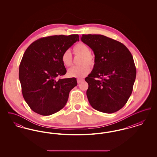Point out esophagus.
<instances>
[{
    "instance_id": "esophagus-1",
    "label": "esophagus",
    "mask_w": 157,
    "mask_h": 157,
    "mask_svg": "<svg viewBox=\"0 0 157 157\" xmlns=\"http://www.w3.org/2000/svg\"><path fill=\"white\" fill-rule=\"evenodd\" d=\"M83 81V79H77V82H78V84H79L80 83H81Z\"/></svg>"
}]
</instances>
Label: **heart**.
<instances>
[{"label": "heart", "instance_id": "obj_1", "mask_svg": "<svg viewBox=\"0 0 157 157\" xmlns=\"http://www.w3.org/2000/svg\"><path fill=\"white\" fill-rule=\"evenodd\" d=\"M73 53L75 56H80L78 67H74L67 71V75L71 77L81 78L88 75L90 71V67L95 64L94 56L90 53V47L83 43L79 42L75 45L73 48ZM61 60L65 67H70L73 63L72 54L69 50L62 53Z\"/></svg>", "mask_w": 157, "mask_h": 157}]
</instances>
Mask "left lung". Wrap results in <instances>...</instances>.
Returning a JSON list of instances; mask_svg holds the SVG:
<instances>
[{
    "instance_id": "obj_1",
    "label": "left lung",
    "mask_w": 157,
    "mask_h": 157,
    "mask_svg": "<svg viewBox=\"0 0 157 157\" xmlns=\"http://www.w3.org/2000/svg\"><path fill=\"white\" fill-rule=\"evenodd\" d=\"M81 40L95 54L92 71L85 79L90 104L100 112L119 111L130 97L136 78L131 53L122 43L102 35H82Z\"/></svg>"
}]
</instances>
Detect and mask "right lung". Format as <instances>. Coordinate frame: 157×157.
<instances>
[{"mask_svg":"<svg viewBox=\"0 0 157 157\" xmlns=\"http://www.w3.org/2000/svg\"><path fill=\"white\" fill-rule=\"evenodd\" d=\"M76 41L78 35L42 37L25 51L19 77L23 97L33 111L48 116L65 106L69 92L77 85L76 79L56 78L67 73L61 56Z\"/></svg>","mask_w":157,"mask_h":157,"instance_id":"right-lung-1","label":"right lung"}]
</instances>
